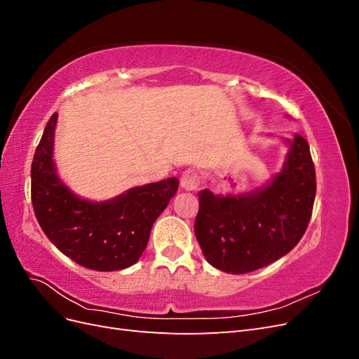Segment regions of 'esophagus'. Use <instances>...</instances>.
Here are the masks:
<instances>
[{
    "label": "esophagus",
    "mask_w": 359,
    "mask_h": 359,
    "mask_svg": "<svg viewBox=\"0 0 359 359\" xmlns=\"http://www.w3.org/2000/svg\"><path fill=\"white\" fill-rule=\"evenodd\" d=\"M199 184H201V177H199V173L196 170L187 169L186 172H182V175H181V187L184 190H187V191L198 190Z\"/></svg>",
    "instance_id": "34e87169"
}]
</instances>
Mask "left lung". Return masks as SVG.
<instances>
[{"label": "left lung", "mask_w": 359, "mask_h": 359, "mask_svg": "<svg viewBox=\"0 0 359 359\" xmlns=\"http://www.w3.org/2000/svg\"><path fill=\"white\" fill-rule=\"evenodd\" d=\"M285 168L266 187L240 196L199 191L194 233L208 262L232 274L252 273L289 253L306 233L316 172L306 139L295 135Z\"/></svg>", "instance_id": "left-lung-1"}]
</instances>
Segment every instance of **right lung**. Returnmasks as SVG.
<instances>
[{
  "label": "right lung",
  "mask_w": 359,
  "mask_h": 359,
  "mask_svg": "<svg viewBox=\"0 0 359 359\" xmlns=\"http://www.w3.org/2000/svg\"><path fill=\"white\" fill-rule=\"evenodd\" d=\"M57 114L45 127L31 165V202L40 227L61 253L85 268L118 271L142 256L151 227L175 196L173 177L106 202L79 199L57 177L52 160Z\"/></svg>",
  "instance_id": "right-lung-1"
}]
</instances>
